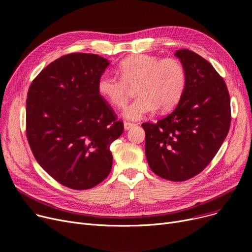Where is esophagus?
<instances>
[{
    "label": "esophagus",
    "instance_id": "obj_1",
    "mask_svg": "<svg viewBox=\"0 0 252 252\" xmlns=\"http://www.w3.org/2000/svg\"><path fill=\"white\" fill-rule=\"evenodd\" d=\"M135 126V124H131V123H127V122H125L124 123V126H125V129L126 130H127V129H129V128H131Z\"/></svg>",
    "mask_w": 252,
    "mask_h": 252
}]
</instances>
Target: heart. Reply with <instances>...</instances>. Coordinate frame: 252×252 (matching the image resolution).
Listing matches in <instances>:
<instances>
[{
  "instance_id": "1",
  "label": "heart",
  "mask_w": 252,
  "mask_h": 252,
  "mask_svg": "<svg viewBox=\"0 0 252 252\" xmlns=\"http://www.w3.org/2000/svg\"><path fill=\"white\" fill-rule=\"evenodd\" d=\"M118 78L103 73L97 83L99 95L115 107L126 103L128 87H135L138 97L123 112L125 118L138 121L157 108L166 111L180 101L186 86V73L175 58L159 59L139 54L124 59L118 65Z\"/></svg>"
}]
</instances>
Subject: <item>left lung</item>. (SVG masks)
<instances>
[{"label":"left lung","mask_w":252,"mask_h":252,"mask_svg":"<svg viewBox=\"0 0 252 252\" xmlns=\"http://www.w3.org/2000/svg\"><path fill=\"white\" fill-rule=\"evenodd\" d=\"M175 55L186 73L183 95L173 112L142 127L153 173L183 182L201 173L218 153L229 133L231 108L227 86L213 65L187 49Z\"/></svg>","instance_id":"obj_1"}]
</instances>
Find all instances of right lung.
Listing matches in <instances>:
<instances>
[{"mask_svg": "<svg viewBox=\"0 0 252 252\" xmlns=\"http://www.w3.org/2000/svg\"><path fill=\"white\" fill-rule=\"evenodd\" d=\"M110 62L72 53L33 79L26 100V136L37 163L63 186L87 190L108 177L111 143L124 133L97 83Z\"/></svg>", "mask_w": 252, "mask_h": 252, "instance_id": "add662e5", "label": "right lung"}]
</instances>
